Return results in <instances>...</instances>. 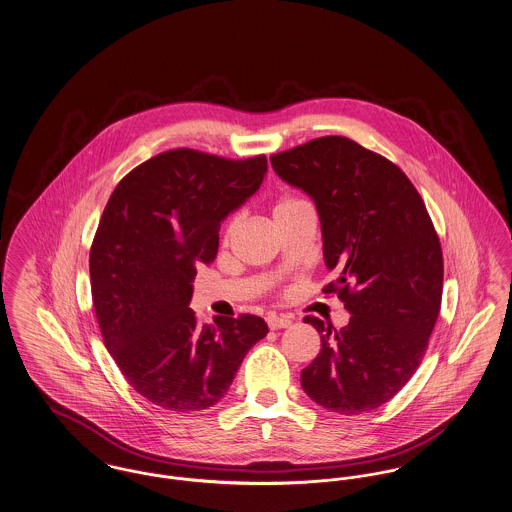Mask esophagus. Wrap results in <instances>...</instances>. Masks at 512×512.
Here are the masks:
<instances>
[{
	"instance_id": "1",
	"label": "esophagus",
	"mask_w": 512,
	"mask_h": 512,
	"mask_svg": "<svg viewBox=\"0 0 512 512\" xmlns=\"http://www.w3.org/2000/svg\"><path fill=\"white\" fill-rule=\"evenodd\" d=\"M267 324L270 330H282L292 326V320L288 317H276V315H268Z\"/></svg>"
}]
</instances>
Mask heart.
Listing matches in <instances>:
<instances>
[{
	"mask_svg": "<svg viewBox=\"0 0 512 512\" xmlns=\"http://www.w3.org/2000/svg\"><path fill=\"white\" fill-rule=\"evenodd\" d=\"M299 203H303V201H301V199H295V197H282V199L274 205L272 215H276V213H280V211H284V209H290V207L299 205Z\"/></svg>",
	"mask_w": 512,
	"mask_h": 512,
	"instance_id": "b5f03b06",
	"label": "heart"
}]
</instances>
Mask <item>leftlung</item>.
<instances>
[{"mask_svg": "<svg viewBox=\"0 0 512 512\" xmlns=\"http://www.w3.org/2000/svg\"><path fill=\"white\" fill-rule=\"evenodd\" d=\"M274 172L317 205L322 251L349 324L320 334L301 388L340 414L378 409L420 365L438 320L443 257L422 197L405 172L349 138L324 136L270 157Z\"/></svg>", "mask_w": 512, "mask_h": 512, "instance_id": "obj_1", "label": "left lung"}]
</instances>
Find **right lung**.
Wrapping results in <instances>:
<instances>
[{
    "label": "right lung",
    "mask_w": 512,
    "mask_h": 512,
    "mask_svg": "<svg viewBox=\"0 0 512 512\" xmlns=\"http://www.w3.org/2000/svg\"><path fill=\"white\" fill-rule=\"evenodd\" d=\"M267 169L265 155L230 161L172 149L128 172L105 205L90 249L99 330L126 382L157 407H213L268 334L255 315L199 324L190 309L195 267L217 257L220 222Z\"/></svg>",
    "instance_id": "add662e5"
}]
</instances>
